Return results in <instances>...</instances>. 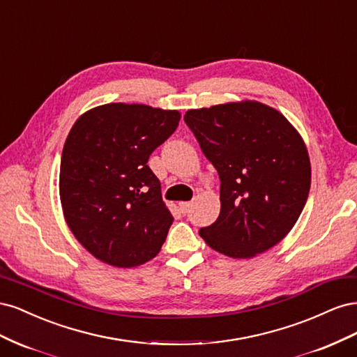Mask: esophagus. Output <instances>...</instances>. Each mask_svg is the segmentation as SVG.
Listing matches in <instances>:
<instances>
[{"instance_id": "obj_1", "label": "esophagus", "mask_w": 357, "mask_h": 357, "mask_svg": "<svg viewBox=\"0 0 357 357\" xmlns=\"http://www.w3.org/2000/svg\"><path fill=\"white\" fill-rule=\"evenodd\" d=\"M190 205H192V202H190V201H181V202H178V207H180L181 213H185V214L189 211Z\"/></svg>"}]
</instances>
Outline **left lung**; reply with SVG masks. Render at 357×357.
Returning <instances> with one entry per match:
<instances>
[{
    "instance_id": "obj_1",
    "label": "left lung",
    "mask_w": 357,
    "mask_h": 357,
    "mask_svg": "<svg viewBox=\"0 0 357 357\" xmlns=\"http://www.w3.org/2000/svg\"><path fill=\"white\" fill-rule=\"evenodd\" d=\"M185 122L219 172L220 214L199 235L213 250L250 259L282 241L308 198L311 165L296 128L259 101L188 110Z\"/></svg>"
}]
</instances>
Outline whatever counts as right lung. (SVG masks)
<instances>
[{
	"label": "right lung",
	"instance_id": "right-lung-1",
	"mask_svg": "<svg viewBox=\"0 0 357 357\" xmlns=\"http://www.w3.org/2000/svg\"><path fill=\"white\" fill-rule=\"evenodd\" d=\"M180 112L110 102L84 112L66 139L59 197L73 235L98 261L132 268L153 259L174 220L149 168Z\"/></svg>",
	"mask_w": 357,
	"mask_h": 357
}]
</instances>
